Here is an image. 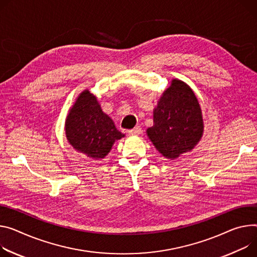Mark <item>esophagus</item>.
<instances>
[{
  "label": "esophagus",
  "instance_id": "34e87169",
  "mask_svg": "<svg viewBox=\"0 0 257 257\" xmlns=\"http://www.w3.org/2000/svg\"><path fill=\"white\" fill-rule=\"evenodd\" d=\"M141 133H142V128L139 127V126H136V127H134L133 129H131V130L128 131V134L131 135V136H133V135H139Z\"/></svg>",
  "mask_w": 257,
  "mask_h": 257
}]
</instances>
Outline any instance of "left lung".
Wrapping results in <instances>:
<instances>
[{"instance_id":"left-lung-1","label":"left lung","mask_w":257,"mask_h":257,"mask_svg":"<svg viewBox=\"0 0 257 257\" xmlns=\"http://www.w3.org/2000/svg\"><path fill=\"white\" fill-rule=\"evenodd\" d=\"M154 125L147 135L166 159L174 160L192 152L204 133L202 109L193 89L173 79L154 108Z\"/></svg>"}]
</instances>
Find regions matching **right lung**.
<instances>
[{
    "instance_id": "obj_1",
    "label": "right lung",
    "mask_w": 257,
    "mask_h": 257,
    "mask_svg": "<svg viewBox=\"0 0 257 257\" xmlns=\"http://www.w3.org/2000/svg\"><path fill=\"white\" fill-rule=\"evenodd\" d=\"M64 131L68 144L93 160L103 159L115 141L125 136L115 128L110 116L102 111L97 97L88 89L80 93L68 109Z\"/></svg>"
}]
</instances>
